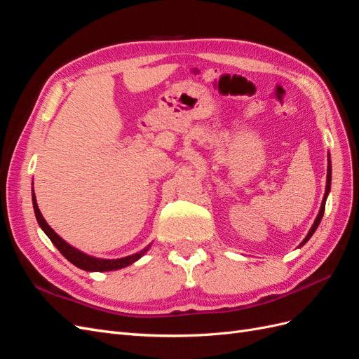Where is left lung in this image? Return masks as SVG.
<instances>
[{
	"label": "left lung",
	"mask_w": 359,
	"mask_h": 359,
	"mask_svg": "<svg viewBox=\"0 0 359 359\" xmlns=\"http://www.w3.org/2000/svg\"><path fill=\"white\" fill-rule=\"evenodd\" d=\"M331 172H332V169H331V157H330V154H328V169H327V187H325V194H323V199H322V205H320V210H319V214H318V217H316V220H314V223H313V226L310 227V231H309V233H307V236L304 238L302 240V243L299 244V247H302L304 244H306L310 238L313 236V233L316 232V229H318V226H319V223H320V220H322V217H323V212H325V202H327V198H328V194H330V190H331Z\"/></svg>",
	"instance_id": "8db88e82"
}]
</instances>
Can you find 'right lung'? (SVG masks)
Returning <instances> with one entry per match:
<instances>
[{
  "label": "right lung",
  "mask_w": 359,
  "mask_h": 359,
  "mask_svg": "<svg viewBox=\"0 0 359 359\" xmlns=\"http://www.w3.org/2000/svg\"><path fill=\"white\" fill-rule=\"evenodd\" d=\"M32 206H34V214H36L39 226L41 227V231L48 235V238L52 241V244L60 250V253L64 257H66L70 264H73L74 266H78L83 271H88V273H103V271H115V269L126 268V266L132 265L133 262H136V260L142 257L151 247V244H149V245H147L145 248H142L140 252H137L135 255L119 257V259H102V257L90 256V255L81 252V250L74 248L73 245H70L69 243L64 241L62 238L46 223V220L43 219V215L39 210L37 201H36L34 189H32Z\"/></svg>",
  "instance_id": "1"
}]
</instances>
